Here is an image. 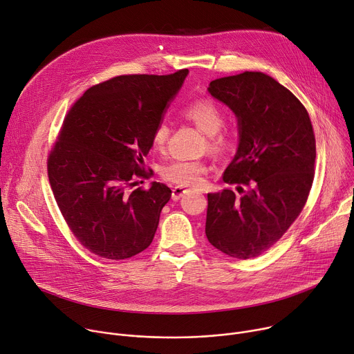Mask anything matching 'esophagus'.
<instances>
[{"mask_svg":"<svg viewBox=\"0 0 354 354\" xmlns=\"http://www.w3.org/2000/svg\"><path fill=\"white\" fill-rule=\"evenodd\" d=\"M186 192H187L186 187H183V186H175V187L172 189V199H174V201L180 199V198L186 194Z\"/></svg>","mask_w":354,"mask_h":354,"instance_id":"1","label":"esophagus"}]
</instances>
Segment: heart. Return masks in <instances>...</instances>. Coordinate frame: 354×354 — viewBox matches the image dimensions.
Masks as SVG:
<instances>
[{
  "label": "heart",
  "mask_w": 354,
  "mask_h": 354,
  "mask_svg": "<svg viewBox=\"0 0 354 354\" xmlns=\"http://www.w3.org/2000/svg\"><path fill=\"white\" fill-rule=\"evenodd\" d=\"M182 117L198 125L207 137V148L214 153L226 152L232 144L233 137L221 127L224 122L223 110L212 100L199 99L190 102L180 110ZM169 125L165 121H159L151 136V144L155 149L162 151L169 138ZM209 169L205 159H174L160 168V176L178 186H195L202 180L203 174Z\"/></svg>",
  "instance_id": "1"
}]
</instances>
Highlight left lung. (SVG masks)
<instances>
[{"instance_id":"8db88e82","label":"left lung","mask_w":354,"mask_h":354,"mask_svg":"<svg viewBox=\"0 0 354 354\" xmlns=\"http://www.w3.org/2000/svg\"><path fill=\"white\" fill-rule=\"evenodd\" d=\"M209 91L239 118L240 144L223 182L207 194L206 236L221 252L254 259L272 247L301 214L315 178L316 141L305 106L263 72L210 82Z\"/></svg>"}]
</instances>
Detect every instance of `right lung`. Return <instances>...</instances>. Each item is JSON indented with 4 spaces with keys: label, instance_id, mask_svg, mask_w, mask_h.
Instances as JSON below:
<instances>
[{
    "label": "right lung",
    "instance_id": "right-lung-1",
    "mask_svg": "<svg viewBox=\"0 0 354 354\" xmlns=\"http://www.w3.org/2000/svg\"><path fill=\"white\" fill-rule=\"evenodd\" d=\"M187 69L172 75H122L91 86L68 111L48 155L59 210L76 240L107 260L131 259L155 236L172 190L149 178L144 156Z\"/></svg>",
    "mask_w": 354,
    "mask_h": 354
}]
</instances>
